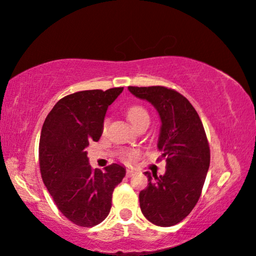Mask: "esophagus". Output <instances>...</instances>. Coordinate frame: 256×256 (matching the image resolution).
I'll return each instance as SVG.
<instances>
[{"mask_svg":"<svg viewBox=\"0 0 256 256\" xmlns=\"http://www.w3.org/2000/svg\"><path fill=\"white\" fill-rule=\"evenodd\" d=\"M131 176H133V170H126V177H131Z\"/></svg>","mask_w":256,"mask_h":256,"instance_id":"esophagus-1","label":"esophagus"}]
</instances>
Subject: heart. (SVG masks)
Masks as SVG:
<instances>
[{
  "label": "heart",
  "mask_w": 256,
  "mask_h": 256,
  "mask_svg": "<svg viewBox=\"0 0 256 256\" xmlns=\"http://www.w3.org/2000/svg\"><path fill=\"white\" fill-rule=\"evenodd\" d=\"M126 116L130 122L132 123L133 126H136L138 123L144 120H149V112L144 106L140 105H132L126 110ZM108 126V120H104L102 124V132H106ZM138 150H124L122 152V159L124 162H133L134 159L138 158Z\"/></svg>",
  "instance_id": "obj_1"
}]
</instances>
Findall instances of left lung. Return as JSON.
Here are the masks:
<instances>
[{
	"label": "left lung",
	"instance_id": "1",
	"mask_svg": "<svg viewBox=\"0 0 256 256\" xmlns=\"http://www.w3.org/2000/svg\"><path fill=\"white\" fill-rule=\"evenodd\" d=\"M158 110L162 128L158 149L166 159L162 176L146 172L148 186L140 192V208L150 222L170 227L190 214L201 196L210 166V146L200 116L188 99L162 86H128Z\"/></svg>",
	"mask_w": 256,
	"mask_h": 256
}]
</instances>
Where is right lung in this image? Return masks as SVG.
<instances>
[{"mask_svg": "<svg viewBox=\"0 0 256 256\" xmlns=\"http://www.w3.org/2000/svg\"><path fill=\"white\" fill-rule=\"evenodd\" d=\"M123 86L84 90L55 104L42 124L40 168L42 182L64 216L76 226L94 227L105 220L116 185L125 176L123 166L112 164L92 170L86 148L98 141L108 106Z\"/></svg>", "mask_w": 256, "mask_h": 256, "instance_id": "right-lung-1", "label": "right lung"}]
</instances>
